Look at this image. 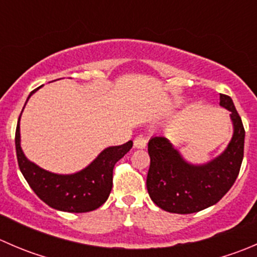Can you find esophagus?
Segmentation results:
<instances>
[{"label": "esophagus", "instance_id": "1", "mask_svg": "<svg viewBox=\"0 0 257 257\" xmlns=\"http://www.w3.org/2000/svg\"><path fill=\"white\" fill-rule=\"evenodd\" d=\"M134 147L138 149H144L147 147V138L144 136H138L134 139Z\"/></svg>", "mask_w": 257, "mask_h": 257}]
</instances>
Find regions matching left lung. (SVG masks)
I'll use <instances>...</instances> for the list:
<instances>
[{
    "label": "left lung",
    "instance_id": "left-lung-1",
    "mask_svg": "<svg viewBox=\"0 0 257 257\" xmlns=\"http://www.w3.org/2000/svg\"><path fill=\"white\" fill-rule=\"evenodd\" d=\"M220 105L231 113L234 134L224 153L211 162L190 164L164 137H153L148 143L147 189L160 209L175 214L198 212L216 204L234 185L243 158L245 129L229 95L220 94Z\"/></svg>",
    "mask_w": 257,
    "mask_h": 257
}]
</instances>
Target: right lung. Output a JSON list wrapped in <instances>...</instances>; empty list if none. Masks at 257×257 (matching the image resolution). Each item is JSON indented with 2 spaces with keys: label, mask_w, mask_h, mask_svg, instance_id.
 I'll return each instance as SVG.
<instances>
[{
  "label": "right lung",
  "mask_w": 257,
  "mask_h": 257,
  "mask_svg": "<svg viewBox=\"0 0 257 257\" xmlns=\"http://www.w3.org/2000/svg\"><path fill=\"white\" fill-rule=\"evenodd\" d=\"M37 89L31 92L27 100ZM20 118L15 137L18 167L36 195L48 206L61 211L87 212L102 206L112 190L114 165L131 150L133 142L129 141L123 145L107 148L87 168L78 173L69 175L54 174L30 162L23 154L21 148Z\"/></svg>",
  "instance_id": "1"
}]
</instances>
